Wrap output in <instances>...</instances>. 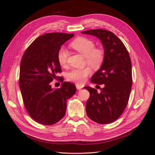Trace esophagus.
<instances>
[{
	"label": "esophagus",
	"mask_w": 155,
	"mask_h": 155,
	"mask_svg": "<svg viewBox=\"0 0 155 155\" xmlns=\"http://www.w3.org/2000/svg\"><path fill=\"white\" fill-rule=\"evenodd\" d=\"M76 88L78 89V90H80V89H81L83 88V86L81 85H79V84H76Z\"/></svg>",
	"instance_id": "obj_1"
}]
</instances>
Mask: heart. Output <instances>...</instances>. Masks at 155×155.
<instances>
[{
  "label": "heart",
  "instance_id": "heart-1",
  "mask_svg": "<svg viewBox=\"0 0 155 155\" xmlns=\"http://www.w3.org/2000/svg\"><path fill=\"white\" fill-rule=\"evenodd\" d=\"M71 46L79 53L85 56L87 64L93 68H98L101 67L104 59L103 51L96 49L94 42L86 37H78L71 43ZM58 61L61 66L66 64L68 51L64 46H61L58 51ZM90 68L85 67L82 69H73L68 74V79L77 84H82L85 81L87 78L91 74Z\"/></svg>",
  "mask_w": 155,
  "mask_h": 155
}]
</instances>
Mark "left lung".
<instances>
[{
  "label": "left lung",
  "mask_w": 155,
  "mask_h": 155,
  "mask_svg": "<svg viewBox=\"0 0 155 155\" xmlns=\"http://www.w3.org/2000/svg\"><path fill=\"white\" fill-rule=\"evenodd\" d=\"M81 34L96 37L104 49V62L91 78L92 83L104 85V88L97 92L95 88L84 87L90 92L87 114L96 123L110 124L122 114L129 101L133 83L130 56L122 41L111 31L96 29Z\"/></svg>",
  "instance_id": "left-lung-1"
}]
</instances>
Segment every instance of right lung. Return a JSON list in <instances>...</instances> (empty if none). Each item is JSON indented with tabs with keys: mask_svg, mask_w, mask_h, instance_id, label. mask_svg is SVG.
Instances as JSON below:
<instances>
[{
	"mask_svg": "<svg viewBox=\"0 0 155 155\" xmlns=\"http://www.w3.org/2000/svg\"><path fill=\"white\" fill-rule=\"evenodd\" d=\"M74 34L48 33L39 36L22 55L19 87L23 102L31 118L42 125H53L66 112L67 100L76 92L73 83L63 80L60 88H52L50 82L61 72L58 51Z\"/></svg>",
	"mask_w": 155,
	"mask_h": 155,
	"instance_id": "right-lung-1",
	"label": "right lung"
}]
</instances>
